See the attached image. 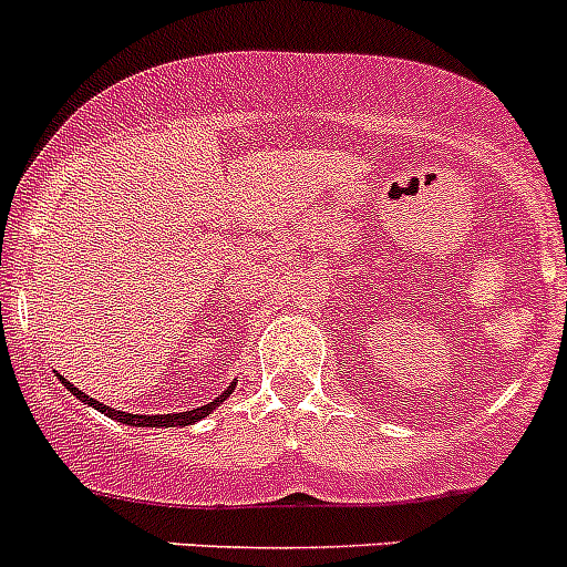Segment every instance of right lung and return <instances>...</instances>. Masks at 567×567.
<instances>
[{"label":"right lung","mask_w":567,"mask_h":567,"mask_svg":"<svg viewBox=\"0 0 567 567\" xmlns=\"http://www.w3.org/2000/svg\"><path fill=\"white\" fill-rule=\"evenodd\" d=\"M55 377H59V379H61V385H64L66 391L72 393V396L81 399L83 404H90V408L101 410L103 415H109V419H114V422L128 424V427H188V424H196V422H202V419H205V415H210L213 410L219 408V404L225 402V399L230 396L233 391H236V382H230V385H227V391L221 393V396H216V399H213V402L202 404V408L185 410V413L143 415V413H123V410H117V408H109V404L97 402V399H92V396H86V393H83V391H78V388L72 385V382H66V379L61 377V373H55Z\"/></svg>","instance_id":"1"}]
</instances>
